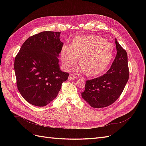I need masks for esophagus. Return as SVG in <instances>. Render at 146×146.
<instances>
[{
	"mask_svg": "<svg viewBox=\"0 0 146 146\" xmlns=\"http://www.w3.org/2000/svg\"><path fill=\"white\" fill-rule=\"evenodd\" d=\"M76 77L74 76V75H73V74H70V76H69V77H68V79L69 80H76Z\"/></svg>",
	"mask_w": 146,
	"mask_h": 146,
	"instance_id": "34e87169",
	"label": "esophagus"
}]
</instances>
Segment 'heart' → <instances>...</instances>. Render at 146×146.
<instances>
[{"instance_id":"1","label":"heart","mask_w":146,"mask_h":146,"mask_svg":"<svg viewBox=\"0 0 146 146\" xmlns=\"http://www.w3.org/2000/svg\"><path fill=\"white\" fill-rule=\"evenodd\" d=\"M114 47L111 42L99 36L82 35L75 38L72 45L65 44L61 50V59L65 69L76 64L80 56L82 64L77 71L87 72L89 76H98L111 63Z\"/></svg>"}]
</instances>
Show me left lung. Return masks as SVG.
I'll list each match as a JSON object with an SVG mask.
<instances>
[{
  "mask_svg": "<svg viewBox=\"0 0 146 146\" xmlns=\"http://www.w3.org/2000/svg\"><path fill=\"white\" fill-rule=\"evenodd\" d=\"M117 54L109 70L103 76L87 80L82 98L92 107H108L121 96L129 76L127 54L115 38Z\"/></svg>",
  "mask_w": 146,
  "mask_h": 146,
  "instance_id": "left-lung-1",
  "label": "left lung"
}]
</instances>
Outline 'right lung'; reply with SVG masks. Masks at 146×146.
<instances>
[{"mask_svg": "<svg viewBox=\"0 0 146 146\" xmlns=\"http://www.w3.org/2000/svg\"><path fill=\"white\" fill-rule=\"evenodd\" d=\"M60 33L46 31L29 38L15 58L17 88L23 98L33 105L44 107L49 104L69 76L61 71L58 63L63 45Z\"/></svg>", "mask_w": 146, "mask_h": 146, "instance_id": "obj_1", "label": "right lung"}]
</instances>
